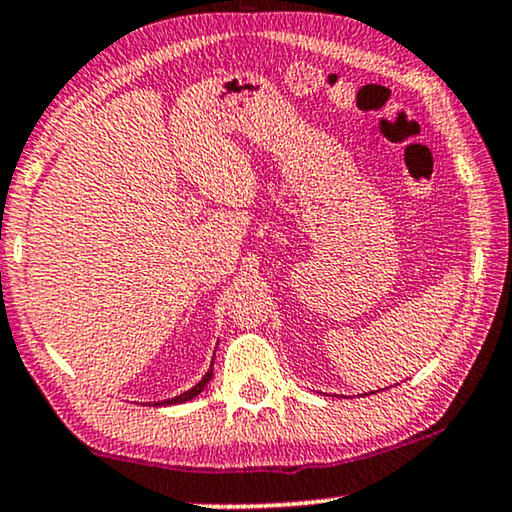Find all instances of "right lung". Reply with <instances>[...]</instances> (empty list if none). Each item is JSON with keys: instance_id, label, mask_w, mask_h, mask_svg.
I'll return each instance as SVG.
<instances>
[{"instance_id": "1", "label": "right lung", "mask_w": 512, "mask_h": 512, "mask_svg": "<svg viewBox=\"0 0 512 512\" xmlns=\"http://www.w3.org/2000/svg\"><path fill=\"white\" fill-rule=\"evenodd\" d=\"M210 378H212V366H210V371L203 375V380H200V383H196V385H193L189 392L179 394V397L165 399V401H155V404H153V406H165V404H181V401H189V399H193V397H198V394L205 390V385H208V383H210Z\"/></svg>"}]
</instances>
